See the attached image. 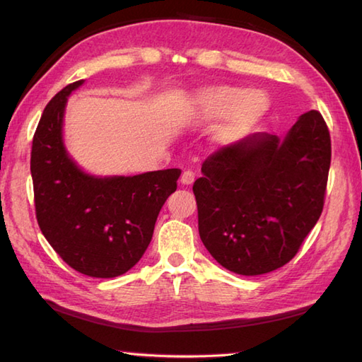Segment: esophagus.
Listing matches in <instances>:
<instances>
[{"instance_id": "34e87169", "label": "esophagus", "mask_w": 362, "mask_h": 362, "mask_svg": "<svg viewBox=\"0 0 362 362\" xmlns=\"http://www.w3.org/2000/svg\"><path fill=\"white\" fill-rule=\"evenodd\" d=\"M194 179H196V174L188 169V171H183V174L180 177V182H182V185H191V183L194 182Z\"/></svg>"}]
</instances>
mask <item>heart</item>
I'll return each instance as SVG.
<instances>
[{
  "instance_id": "obj_1",
  "label": "heart",
  "mask_w": 362,
  "mask_h": 362,
  "mask_svg": "<svg viewBox=\"0 0 362 362\" xmlns=\"http://www.w3.org/2000/svg\"><path fill=\"white\" fill-rule=\"evenodd\" d=\"M199 117L204 119L224 117L219 135L222 140H233L247 132L267 110V98L259 91H247L241 87L221 86L206 88L196 101Z\"/></svg>"
}]
</instances>
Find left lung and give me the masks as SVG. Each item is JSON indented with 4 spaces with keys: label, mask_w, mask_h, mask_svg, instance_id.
<instances>
[{
    "label": "left lung",
    "mask_w": 362,
    "mask_h": 362,
    "mask_svg": "<svg viewBox=\"0 0 362 362\" xmlns=\"http://www.w3.org/2000/svg\"><path fill=\"white\" fill-rule=\"evenodd\" d=\"M329 161L332 138L317 110L284 140L253 134L213 152L193 185L206 250L241 275L289 263L324 210Z\"/></svg>",
    "instance_id": "8db88e82"
}]
</instances>
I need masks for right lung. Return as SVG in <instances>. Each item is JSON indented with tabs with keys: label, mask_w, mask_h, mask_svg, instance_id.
<instances>
[{
	"label": "right lung",
	"mask_w": 362,
	"mask_h": 362,
	"mask_svg": "<svg viewBox=\"0 0 362 362\" xmlns=\"http://www.w3.org/2000/svg\"><path fill=\"white\" fill-rule=\"evenodd\" d=\"M82 83L60 90L38 121L30 152L35 216L68 266L95 279H113L143 257L182 171L104 179L81 171L65 151L62 122L66 98Z\"/></svg>",
	"instance_id": "1"
}]
</instances>
